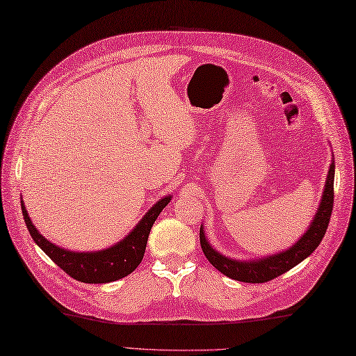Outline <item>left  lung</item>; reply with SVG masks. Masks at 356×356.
Instances as JSON below:
<instances>
[{"instance_id": "8db88e82", "label": "left lung", "mask_w": 356, "mask_h": 356, "mask_svg": "<svg viewBox=\"0 0 356 356\" xmlns=\"http://www.w3.org/2000/svg\"><path fill=\"white\" fill-rule=\"evenodd\" d=\"M334 176H335V163L332 162L329 176L324 186V193L321 197L320 208L316 211V216L311 225V228L301 237L292 248L284 252L268 257V259L257 261H237L226 259L222 254L216 252L209 246L205 238V232L200 228V246L208 261L216 269L222 272L223 275L237 280L243 283H266L274 280L275 277L284 274L293 266H297L300 261H303L306 257L311 255L316 246L321 243V240L326 234L327 225L330 220L332 208H334Z\"/></svg>"}]
</instances>
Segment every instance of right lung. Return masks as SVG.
<instances>
[{
  "instance_id": "add662e5",
  "label": "right lung",
  "mask_w": 356,
  "mask_h": 356,
  "mask_svg": "<svg viewBox=\"0 0 356 356\" xmlns=\"http://www.w3.org/2000/svg\"><path fill=\"white\" fill-rule=\"evenodd\" d=\"M171 195L159 200L148 213L143 216L139 225L128 234L120 243L111 246L108 249L97 252H70L67 249L58 248L50 243L47 238H44L38 229L30 222V217L26 211L24 203L21 202L22 216L27 225L30 236L35 240V243L47 254L50 259L61 268L65 274L82 283H110L116 280L127 277L128 274L139 266V263L145 254L147 241L151 231V226L156 222L157 216L162 213V209L168 205Z\"/></svg>"
}]
</instances>
